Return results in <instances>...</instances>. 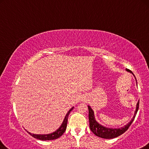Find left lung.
I'll list each match as a JSON object with an SVG mask.
<instances>
[{
  "mask_svg": "<svg viewBox=\"0 0 149 149\" xmlns=\"http://www.w3.org/2000/svg\"><path fill=\"white\" fill-rule=\"evenodd\" d=\"M127 72L131 73V74H133L134 76V75L133 73L131 72V70L128 69L126 70ZM135 77V76H134ZM136 79V78H135ZM137 85V84H136ZM139 107V101H138L137 104L136 106V110L134 111V114L133 117L132 118V119L128 123L125 125L124 127H122L121 128H109V127H106L105 126H103L102 125L96 121L95 115H94V112L93 109H92L90 106L88 105V109H89V127H90L91 131L93 132V134H95L96 136H99V137L103 138V139H113L115 137H117L124 133L127 129H129V127L131 125L132 123L134 121V117H135L136 113L138 111Z\"/></svg>",
  "mask_w": 149,
  "mask_h": 149,
  "instance_id": "1",
  "label": "left lung"
}]
</instances>
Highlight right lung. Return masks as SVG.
Masks as SVG:
<instances>
[{"label":"right lung","mask_w":149,"mask_h":149,"mask_svg":"<svg viewBox=\"0 0 149 149\" xmlns=\"http://www.w3.org/2000/svg\"><path fill=\"white\" fill-rule=\"evenodd\" d=\"M74 109V107H72L68 111V112L66 114L65 117L63 119V121L62 122V125L61 126L59 127V128L55 131L53 133H49V134H34V133H31L30 132H28V131H26L28 133H29L30 135L33 137L36 138L37 139H39V140H42V141H49V140H54V139H56L59 137H60L64 133L66 127H67V123H68V116H69V114L70 113V112L72 111Z\"/></svg>","instance_id":"obj_1"}]
</instances>
